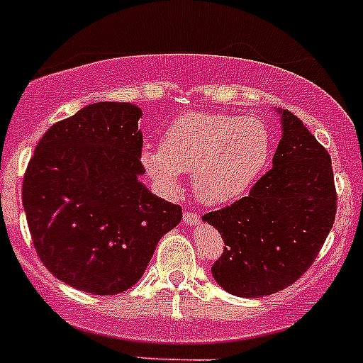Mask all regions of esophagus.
I'll list each match as a JSON object with an SVG mask.
<instances>
[{"instance_id": "1", "label": "esophagus", "mask_w": 363, "mask_h": 363, "mask_svg": "<svg viewBox=\"0 0 363 363\" xmlns=\"http://www.w3.org/2000/svg\"><path fill=\"white\" fill-rule=\"evenodd\" d=\"M184 221L189 223V225H196V223H200V214L194 213V211H185Z\"/></svg>"}]
</instances>
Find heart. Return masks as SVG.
Segmentation results:
<instances>
[{
    "label": "heart",
    "mask_w": 363,
    "mask_h": 363,
    "mask_svg": "<svg viewBox=\"0 0 363 363\" xmlns=\"http://www.w3.org/2000/svg\"><path fill=\"white\" fill-rule=\"evenodd\" d=\"M272 138L259 118L227 112H185L162 136V147H145L142 163L165 191L179 187V174L192 172V187L205 203L243 196L265 169Z\"/></svg>",
    "instance_id": "b5f03b06"
}]
</instances>
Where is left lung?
Wrapping results in <instances>:
<instances>
[{"label":"left lung","instance_id":"1","mask_svg":"<svg viewBox=\"0 0 363 363\" xmlns=\"http://www.w3.org/2000/svg\"><path fill=\"white\" fill-rule=\"evenodd\" d=\"M272 169L249 194L201 216L223 252L211 267L230 294L258 298L293 285L314 264L336 216L331 156L291 111L281 112Z\"/></svg>","mask_w":363,"mask_h":363}]
</instances>
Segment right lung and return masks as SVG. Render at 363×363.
Masks as SVG:
<instances>
[{
  "mask_svg": "<svg viewBox=\"0 0 363 363\" xmlns=\"http://www.w3.org/2000/svg\"><path fill=\"white\" fill-rule=\"evenodd\" d=\"M136 105L99 101L50 127L23 176L32 243L57 280L91 294L123 293L143 277L182 207L138 176L143 136Z\"/></svg>",
  "mask_w": 363,
  "mask_h": 363,
  "instance_id": "obj_1",
  "label": "right lung"
}]
</instances>
